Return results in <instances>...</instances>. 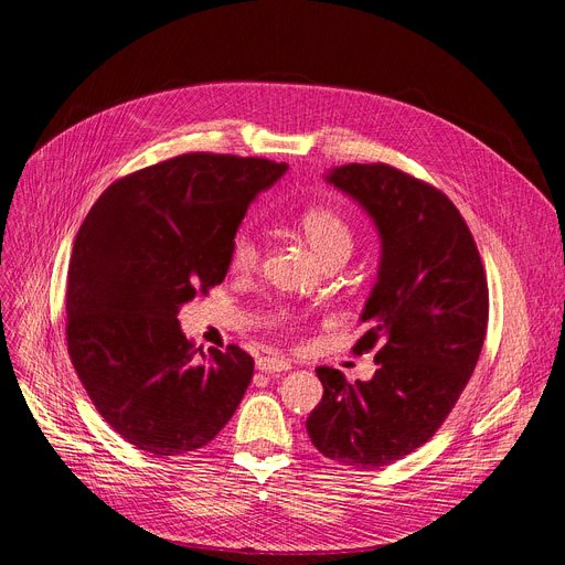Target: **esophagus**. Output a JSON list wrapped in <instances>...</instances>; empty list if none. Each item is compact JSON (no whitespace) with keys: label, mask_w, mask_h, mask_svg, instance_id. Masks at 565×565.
Wrapping results in <instances>:
<instances>
[{"label":"esophagus","mask_w":565,"mask_h":565,"mask_svg":"<svg viewBox=\"0 0 565 565\" xmlns=\"http://www.w3.org/2000/svg\"><path fill=\"white\" fill-rule=\"evenodd\" d=\"M256 369L260 373H286V371H290V362L279 360V358H260L256 362Z\"/></svg>","instance_id":"esophagus-1"}]
</instances>
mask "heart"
Returning a JSON list of instances; mask_svg holds the SVG:
<instances>
[{
	"label": "heart",
	"mask_w": 565,
	"mask_h": 565,
	"mask_svg": "<svg viewBox=\"0 0 565 565\" xmlns=\"http://www.w3.org/2000/svg\"><path fill=\"white\" fill-rule=\"evenodd\" d=\"M298 226L316 258L328 265L345 260L354 245V231L343 213L332 205H309L300 213ZM260 260V243L252 228H241L231 241L228 265L235 273H252Z\"/></svg>",
	"instance_id": "obj_1"
}]
</instances>
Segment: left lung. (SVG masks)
I'll use <instances>...</instances> for the list:
<instances>
[{
  "label": "left lung",
  "mask_w": 565,
  "mask_h": 565,
  "mask_svg": "<svg viewBox=\"0 0 565 565\" xmlns=\"http://www.w3.org/2000/svg\"><path fill=\"white\" fill-rule=\"evenodd\" d=\"M328 183L373 217L382 258L354 352L377 371L350 384L316 369L322 401L307 419L313 447L345 467L380 469L419 449L449 417L488 330V279L454 201L390 164H343Z\"/></svg>",
  "instance_id": "left-lung-1"
}]
</instances>
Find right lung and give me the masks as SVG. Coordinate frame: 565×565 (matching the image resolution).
<instances>
[{
    "mask_svg": "<svg viewBox=\"0 0 565 565\" xmlns=\"http://www.w3.org/2000/svg\"><path fill=\"white\" fill-rule=\"evenodd\" d=\"M286 164L185 153L111 183L82 222L68 265L66 341L100 417L158 458L205 447L241 405L254 360L203 354L178 309L228 273L231 241L254 196Z\"/></svg>",
    "mask_w": 565,
    "mask_h": 565,
    "instance_id": "obj_1",
    "label": "right lung"
}]
</instances>
